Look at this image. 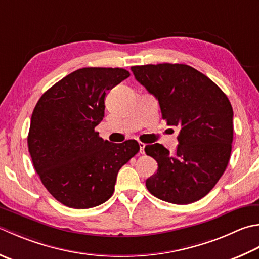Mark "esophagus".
Returning a JSON list of instances; mask_svg holds the SVG:
<instances>
[{
    "label": "esophagus",
    "instance_id": "obj_1",
    "mask_svg": "<svg viewBox=\"0 0 259 259\" xmlns=\"http://www.w3.org/2000/svg\"><path fill=\"white\" fill-rule=\"evenodd\" d=\"M139 147H140V153L144 154L145 153V147L146 145L144 143H139Z\"/></svg>",
    "mask_w": 259,
    "mask_h": 259
}]
</instances>
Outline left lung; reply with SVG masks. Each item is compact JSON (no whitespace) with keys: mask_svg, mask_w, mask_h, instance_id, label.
<instances>
[{"mask_svg":"<svg viewBox=\"0 0 259 259\" xmlns=\"http://www.w3.org/2000/svg\"><path fill=\"white\" fill-rule=\"evenodd\" d=\"M136 79L158 100L163 119L180 128L174 155L163 145L145 151L158 164L146 181L154 196L174 204L199 201L213 189L229 163L234 111L215 83L184 64L133 66Z\"/></svg>","mask_w":259,"mask_h":259,"instance_id":"1","label":"left lung"}]
</instances>
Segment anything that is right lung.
I'll use <instances>...</instances> for the list:
<instances>
[{"mask_svg": "<svg viewBox=\"0 0 259 259\" xmlns=\"http://www.w3.org/2000/svg\"><path fill=\"white\" fill-rule=\"evenodd\" d=\"M123 68L85 67L53 85L34 106L28 148L44 186L60 203L90 209L112 196L121 167L138 153L136 140H103L95 131L106 92L128 78Z\"/></svg>", "mask_w": 259, "mask_h": 259, "instance_id": "1", "label": "right lung"}]
</instances>
